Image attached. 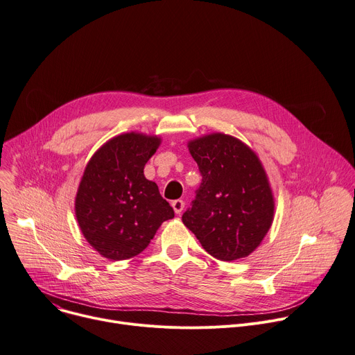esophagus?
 <instances>
[{"label": "esophagus", "mask_w": 355, "mask_h": 355, "mask_svg": "<svg viewBox=\"0 0 355 355\" xmlns=\"http://www.w3.org/2000/svg\"><path fill=\"white\" fill-rule=\"evenodd\" d=\"M171 207L174 209L175 214H181L184 211V207H185V202L182 200H175L171 202Z\"/></svg>", "instance_id": "obj_1"}]
</instances>
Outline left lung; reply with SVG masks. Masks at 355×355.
<instances>
[{
  "instance_id": "1",
  "label": "left lung",
  "mask_w": 355,
  "mask_h": 355,
  "mask_svg": "<svg viewBox=\"0 0 355 355\" xmlns=\"http://www.w3.org/2000/svg\"><path fill=\"white\" fill-rule=\"evenodd\" d=\"M202 182L182 215L185 227L219 261L250 254L272 227L275 201L265 168L241 140L212 133L188 143Z\"/></svg>"
}]
</instances>
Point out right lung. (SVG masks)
<instances>
[{
	"mask_svg": "<svg viewBox=\"0 0 355 355\" xmlns=\"http://www.w3.org/2000/svg\"><path fill=\"white\" fill-rule=\"evenodd\" d=\"M157 136L124 133L93 154L75 200L79 228L102 256L124 261L143 252L174 209L144 177V166L158 148Z\"/></svg>",
	"mask_w": 355,
	"mask_h": 355,
	"instance_id": "obj_1",
	"label": "right lung"
}]
</instances>
